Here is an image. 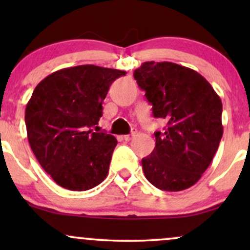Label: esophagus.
Listing matches in <instances>:
<instances>
[{
    "label": "esophagus",
    "mask_w": 250,
    "mask_h": 250,
    "mask_svg": "<svg viewBox=\"0 0 250 250\" xmlns=\"http://www.w3.org/2000/svg\"><path fill=\"white\" fill-rule=\"evenodd\" d=\"M134 136H135V133H131V135H123L122 139L125 140V141H130Z\"/></svg>",
    "instance_id": "obj_1"
}]
</instances>
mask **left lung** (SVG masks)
<instances>
[{
  "label": "left lung",
  "instance_id": "8db88e82",
  "mask_svg": "<svg viewBox=\"0 0 250 250\" xmlns=\"http://www.w3.org/2000/svg\"><path fill=\"white\" fill-rule=\"evenodd\" d=\"M153 104V115L167 121L155 131L153 153L142 159L151 185L166 191L190 188L207 170L223 134L222 102L197 71L173 62H145L134 71Z\"/></svg>",
  "mask_w": 250,
  "mask_h": 250
}]
</instances>
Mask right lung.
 I'll return each mask as SVG.
<instances>
[{
    "label": "right lung",
    "mask_w": 250,
    "mask_h": 250,
    "mask_svg": "<svg viewBox=\"0 0 250 250\" xmlns=\"http://www.w3.org/2000/svg\"><path fill=\"white\" fill-rule=\"evenodd\" d=\"M125 71L83 64L43 79L25 107L28 141L41 167L59 186L83 191L107 177L117 140L93 133L109 87Z\"/></svg>",
    "instance_id": "obj_1"
}]
</instances>
